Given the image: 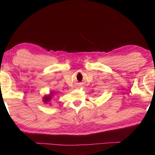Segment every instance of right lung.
I'll return each mask as SVG.
<instances>
[{"label": "right lung", "mask_w": 155, "mask_h": 155, "mask_svg": "<svg viewBox=\"0 0 155 155\" xmlns=\"http://www.w3.org/2000/svg\"><path fill=\"white\" fill-rule=\"evenodd\" d=\"M52 96H53V92H52V93L51 92V94H50V95H47V96H44V100H43L44 103H48V102H49L51 100V98H52Z\"/></svg>", "instance_id": "right-lung-1"}]
</instances>
